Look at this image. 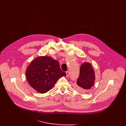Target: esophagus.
Listing matches in <instances>:
<instances>
[{"label":"esophagus","instance_id":"1","mask_svg":"<svg viewBox=\"0 0 126 126\" xmlns=\"http://www.w3.org/2000/svg\"><path fill=\"white\" fill-rule=\"evenodd\" d=\"M66 77H68L69 76L70 73H69V72L68 71H67L66 72Z\"/></svg>","mask_w":126,"mask_h":126}]
</instances>
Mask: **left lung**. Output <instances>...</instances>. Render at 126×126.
<instances>
[{"instance_id": "8db88e82", "label": "left lung", "mask_w": 126, "mask_h": 126, "mask_svg": "<svg viewBox=\"0 0 126 126\" xmlns=\"http://www.w3.org/2000/svg\"><path fill=\"white\" fill-rule=\"evenodd\" d=\"M95 81V74L89 63L84 62L80 68V75L77 79L76 89L81 92L89 89L93 86Z\"/></svg>"}]
</instances>
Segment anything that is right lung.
I'll return each mask as SVG.
<instances>
[{"mask_svg": "<svg viewBox=\"0 0 126 126\" xmlns=\"http://www.w3.org/2000/svg\"><path fill=\"white\" fill-rule=\"evenodd\" d=\"M66 76L65 72L61 70L59 62L48 56L36 58L26 70L28 83L32 87L41 94L48 92L60 78Z\"/></svg>", "mask_w": 126, "mask_h": 126, "instance_id": "1", "label": "right lung"}]
</instances>
